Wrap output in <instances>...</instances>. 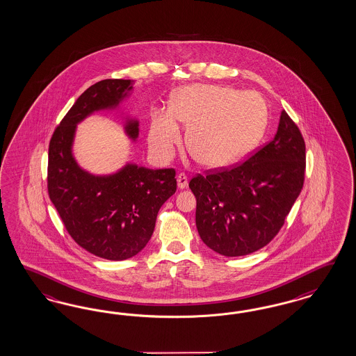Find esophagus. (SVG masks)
<instances>
[{
	"mask_svg": "<svg viewBox=\"0 0 356 356\" xmlns=\"http://www.w3.org/2000/svg\"><path fill=\"white\" fill-rule=\"evenodd\" d=\"M177 186L180 189H184L188 186V176L185 173H179L177 175Z\"/></svg>",
	"mask_w": 356,
	"mask_h": 356,
	"instance_id": "34e87169",
	"label": "esophagus"
}]
</instances>
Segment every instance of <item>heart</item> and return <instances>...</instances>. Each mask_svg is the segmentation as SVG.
I'll list each match as a JSON object with an SVG mask.
<instances>
[{"mask_svg":"<svg viewBox=\"0 0 356 356\" xmlns=\"http://www.w3.org/2000/svg\"><path fill=\"white\" fill-rule=\"evenodd\" d=\"M175 121L188 128L186 147L198 162L223 167L238 161L259 140L268 109L250 91L213 85L184 87L173 95L168 113L152 115L149 143L159 159H168L180 140Z\"/></svg>","mask_w":356,"mask_h":356,"instance_id":"b5f03b06","label":"heart"}]
</instances>
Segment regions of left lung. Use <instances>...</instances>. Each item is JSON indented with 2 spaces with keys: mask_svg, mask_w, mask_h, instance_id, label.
Segmentation results:
<instances>
[{
  "mask_svg": "<svg viewBox=\"0 0 356 356\" xmlns=\"http://www.w3.org/2000/svg\"><path fill=\"white\" fill-rule=\"evenodd\" d=\"M304 177L305 142L299 127L282 111L275 137L245 162L197 173L189 181L202 241L226 257L264 248L284 225Z\"/></svg>",
  "mask_w": 356,
  "mask_h": 356,
  "instance_id": "left-lung-1",
  "label": "left lung"
}]
</instances>
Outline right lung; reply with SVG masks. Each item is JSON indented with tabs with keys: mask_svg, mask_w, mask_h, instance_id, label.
<instances>
[{
	"mask_svg": "<svg viewBox=\"0 0 356 356\" xmlns=\"http://www.w3.org/2000/svg\"><path fill=\"white\" fill-rule=\"evenodd\" d=\"M133 81L103 79L88 87L54 129L48 149V194L67 234L100 259L122 261L149 243L158 211L176 192L173 168L149 170L128 164L109 176H94L78 167L72 145L76 124L90 113L116 107ZM127 131L138 136V122Z\"/></svg>",
	"mask_w": 356,
	"mask_h": 356,
	"instance_id": "right-lung-1",
	"label": "right lung"
}]
</instances>
